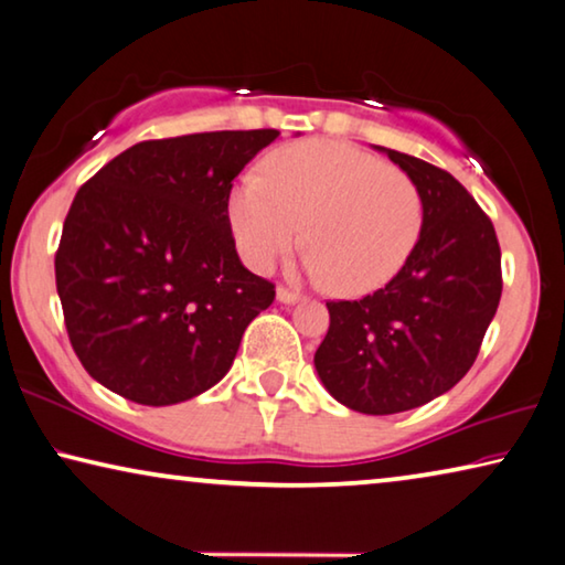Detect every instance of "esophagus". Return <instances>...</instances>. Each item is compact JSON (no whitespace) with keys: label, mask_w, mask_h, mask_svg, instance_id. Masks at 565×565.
Masks as SVG:
<instances>
[{"label":"esophagus","mask_w":565,"mask_h":565,"mask_svg":"<svg viewBox=\"0 0 565 565\" xmlns=\"http://www.w3.org/2000/svg\"><path fill=\"white\" fill-rule=\"evenodd\" d=\"M276 299H279L281 305H294V301H299V294L286 289V286H279V289H276Z\"/></svg>","instance_id":"obj_1"}]
</instances>
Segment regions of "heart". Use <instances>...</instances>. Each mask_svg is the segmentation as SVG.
<instances>
[{"mask_svg": "<svg viewBox=\"0 0 565 565\" xmlns=\"http://www.w3.org/2000/svg\"><path fill=\"white\" fill-rule=\"evenodd\" d=\"M228 217L243 258L268 268L297 246L305 268L344 297L388 284L414 254L424 228L416 182L342 141L307 139L268 154L264 177L235 184Z\"/></svg>", "mask_w": 565, "mask_h": 565, "instance_id": "1", "label": "heart"}]
</instances>
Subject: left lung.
<instances>
[{
	"mask_svg": "<svg viewBox=\"0 0 565 565\" xmlns=\"http://www.w3.org/2000/svg\"><path fill=\"white\" fill-rule=\"evenodd\" d=\"M383 151L420 192V238L383 289L327 301L330 330L315 352L324 388L367 416L418 408L454 388L502 297L498 233L465 184L424 159Z\"/></svg>",
	"mask_w": 565,
	"mask_h": 565,
	"instance_id": "8db88e82",
	"label": "left lung"
}]
</instances>
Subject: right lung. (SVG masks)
<instances>
[{
  "label": "right lung",
  "instance_id": "1",
  "mask_svg": "<svg viewBox=\"0 0 565 565\" xmlns=\"http://www.w3.org/2000/svg\"><path fill=\"white\" fill-rule=\"evenodd\" d=\"M276 129L149 139L75 192L55 284L88 375L141 406L190 401L228 373L276 289L235 254L233 180Z\"/></svg>",
  "mask_w": 565,
  "mask_h": 565
}]
</instances>
